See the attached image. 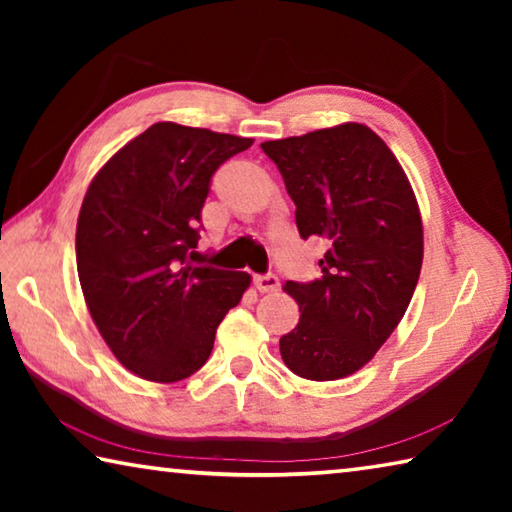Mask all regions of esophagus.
<instances>
[{"label": "esophagus", "instance_id": "esophagus-1", "mask_svg": "<svg viewBox=\"0 0 512 512\" xmlns=\"http://www.w3.org/2000/svg\"><path fill=\"white\" fill-rule=\"evenodd\" d=\"M253 284H255V289L262 291V293H273V291L280 289V280H277V275H273V273L255 275Z\"/></svg>", "mask_w": 512, "mask_h": 512}]
</instances>
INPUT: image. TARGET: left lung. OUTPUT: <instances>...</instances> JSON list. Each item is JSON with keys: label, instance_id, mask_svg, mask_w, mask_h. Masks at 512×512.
<instances>
[{"label": "left lung", "instance_id": "obj_1", "mask_svg": "<svg viewBox=\"0 0 512 512\" xmlns=\"http://www.w3.org/2000/svg\"><path fill=\"white\" fill-rule=\"evenodd\" d=\"M302 239L327 244L314 282H287L298 325L280 339L298 377L332 381L366 366L400 325L422 266V221L400 162L377 133L341 124L264 142Z\"/></svg>", "mask_w": 512, "mask_h": 512}]
</instances>
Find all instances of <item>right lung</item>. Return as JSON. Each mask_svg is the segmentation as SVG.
<instances>
[{
    "label": "right lung",
    "instance_id": "add662e5",
    "mask_svg": "<svg viewBox=\"0 0 512 512\" xmlns=\"http://www.w3.org/2000/svg\"><path fill=\"white\" fill-rule=\"evenodd\" d=\"M250 137L160 121L106 162L83 198L76 268L112 354L171 384L203 366L248 273L192 266L214 171Z\"/></svg>",
    "mask_w": 512,
    "mask_h": 512
}]
</instances>
